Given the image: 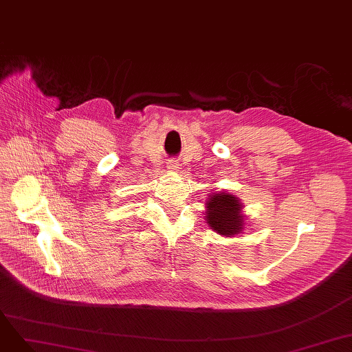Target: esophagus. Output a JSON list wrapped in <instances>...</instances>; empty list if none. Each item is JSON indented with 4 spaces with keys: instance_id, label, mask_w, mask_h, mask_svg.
Returning a JSON list of instances; mask_svg holds the SVG:
<instances>
[{
    "instance_id": "1",
    "label": "esophagus",
    "mask_w": 352,
    "mask_h": 352,
    "mask_svg": "<svg viewBox=\"0 0 352 352\" xmlns=\"http://www.w3.org/2000/svg\"><path fill=\"white\" fill-rule=\"evenodd\" d=\"M168 168H169V169H171V171H178V168H179V164H178L177 161H174V162H169Z\"/></svg>"
}]
</instances>
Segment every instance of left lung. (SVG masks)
Here are the masks:
<instances>
[{"instance_id":"obj_1","label":"left lung","mask_w":352,"mask_h":352,"mask_svg":"<svg viewBox=\"0 0 352 352\" xmlns=\"http://www.w3.org/2000/svg\"><path fill=\"white\" fill-rule=\"evenodd\" d=\"M242 203L229 192H213L206 201L207 225L225 236L238 235L243 229Z\"/></svg>"}]
</instances>
